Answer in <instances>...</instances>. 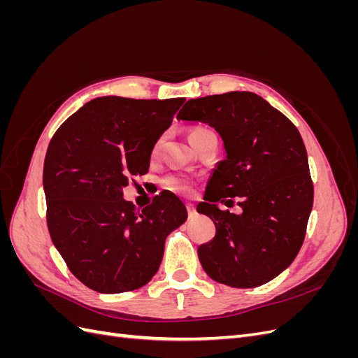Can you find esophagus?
I'll return each instance as SVG.
<instances>
[{"mask_svg":"<svg viewBox=\"0 0 358 358\" xmlns=\"http://www.w3.org/2000/svg\"><path fill=\"white\" fill-rule=\"evenodd\" d=\"M187 210H188V216H189V218H192V216L196 215V208H194L192 204H187Z\"/></svg>","mask_w":358,"mask_h":358,"instance_id":"34e87169","label":"esophagus"}]
</instances>
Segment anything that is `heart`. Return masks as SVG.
<instances>
[{
  "mask_svg": "<svg viewBox=\"0 0 358 358\" xmlns=\"http://www.w3.org/2000/svg\"><path fill=\"white\" fill-rule=\"evenodd\" d=\"M204 131H208V129H204V128L192 129L191 134H189V140H194V138H196L197 136H200ZM161 143H162V137L157 140L154 148H152V155L154 157L159 152ZM162 183H164V187L167 189H170L173 192H178V194H189L194 189V185H196V182H194V179L191 176L182 175V173H171V175L164 178Z\"/></svg>",
  "mask_w": 358,
  "mask_h": 358,
  "instance_id": "obj_1",
  "label": "heart"
}]
</instances>
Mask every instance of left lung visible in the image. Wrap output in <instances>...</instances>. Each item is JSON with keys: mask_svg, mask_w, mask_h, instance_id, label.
Returning <instances> with one entry per match:
<instances>
[{"mask_svg": "<svg viewBox=\"0 0 358 358\" xmlns=\"http://www.w3.org/2000/svg\"><path fill=\"white\" fill-rule=\"evenodd\" d=\"M178 119L213 127L227 154L206 188V201L197 206L216 227L213 239L197 251L204 272L234 288L268 282L294 262L313 204L299 129L262 96L245 91L188 100ZM234 196L241 215L217 208Z\"/></svg>", "mask_w": 358, "mask_h": 358, "instance_id": "1", "label": "left lung"}]
</instances>
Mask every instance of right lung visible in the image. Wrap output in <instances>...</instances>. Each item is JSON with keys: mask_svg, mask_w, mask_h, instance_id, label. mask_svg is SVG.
<instances>
[{"mask_svg": "<svg viewBox=\"0 0 358 358\" xmlns=\"http://www.w3.org/2000/svg\"><path fill=\"white\" fill-rule=\"evenodd\" d=\"M185 99L100 96L53 134L43 167L52 242L88 288L116 294L158 272L166 237L187 221L183 203L159 192L142 212L122 199L149 170L152 148Z\"/></svg>", "mask_w": 358, "mask_h": 358, "instance_id": "obj_1", "label": "right lung"}]
</instances>
